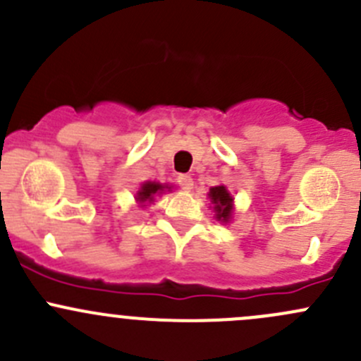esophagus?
<instances>
[{"label": "esophagus", "instance_id": "esophagus-1", "mask_svg": "<svg viewBox=\"0 0 361 361\" xmlns=\"http://www.w3.org/2000/svg\"><path fill=\"white\" fill-rule=\"evenodd\" d=\"M178 185H180L183 190H192L194 188V178L190 174H180L178 176Z\"/></svg>", "mask_w": 361, "mask_h": 361}]
</instances>
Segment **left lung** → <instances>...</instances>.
<instances>
[{"label":"left lung","instance_id":"left-lung-1","mask_svg":"<svg viewBox=\"0 0 361 361\" xmlns=\"http://www.w3.org/2000/svg\"><path fill=\"white\" fill-rule=\"evenodd\" d=\"M209 199L213 204L214 209V218L221 224H228V220L232 218V211H234V197L231 195V192L227 190L225 185H218V187L209 188Z\"/></svg>","mask_w":361,"mask_h":361}]
</instances>
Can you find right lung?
Wrapping results in <instances>:
<instances>
[{
	"label": "right lung",
	"mask_w": 361,
	"mask_h": 361,
	"mask_svg": "<svg viewBox=\"0 0 361 361\" xmlns=\"http://www.w3.org/2000/svg\"><path fill=\"white\" fill-rule=\"evenodd\" d=\"M169 192L171 187L169 185H162V183H157V181H145L143 185H141V188L137 190L136 194V201L140 204H147V202H154V197L155 195H160L164 194V192Z\"/></svg>",
	"instance_id": "1"
}]
</instances>
